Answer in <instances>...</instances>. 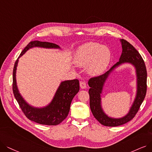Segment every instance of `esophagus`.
<instances>
[{
  "label": "esophagus",
  "instance_id": "1",
  "mask_svg": "<svg viewBox=\"0 0 152 152\" xmlns=\"http://www.w3.org/2000/svg\"><path fill=\"white\" fill-rule=\"evenodd\" d=\"M80 87L81 88H86L87 87L86 83L83 81H81L80 82Z\"/></svg>",
  "mask_w": 152,
  "mask_h": 152
}]
</instances>
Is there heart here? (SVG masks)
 <instances>
[{"mask_svg":"<svg viewBox=\"0 0 152 152\" xmlns=\"http://www.w3.org/2000/svg\"><path fill=\"white\" fill-rule=\"evenodd\" d=\"M110 59L111 52L108 47L91 42L78 48L74 57V62L80 66L88 64L87 70L89 74L98 75L105 70Z\"/></svg>","mask_w":152,"mask_h":152,"instance_id":"heart-1","label":"heart"}]
</instances>
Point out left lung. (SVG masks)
Segmentation results:
<instances>
[{
	"label": "left lung",
	"mask_w": 152,
	"mask_h": 152,
	"mask_svg": "<svg viewBox=\"0 0 152 152\" xmlns=\"http://www.w3.org/2000/svg\"><path fill=\"white\" fill-rule=\"evenodd\" d=\"M122 53L119 61L105 74L90 78L88 83L90 88L88 90L90 96V107L94 117L103 125L107 126H117L129 122L135 117L147 93V72L144 60L135 47L126 40L121 39ZM130 63L135 66L137 77V94L129 113L121 119L108 118L102 110L101 107L100 94L104 82L114 68L123 63Z\"/></svg>",
	"instance_id": "8db88e82"
}]
</instances>
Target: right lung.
<instances>
[{
	"label": "right lung",
	"mask_w": 152,
	"mask_h": 152,
	"mask_svg": "<svg viewBox=\"0 0 152 152\" xmlns=\"http://www.w3.org/2000/svg\"><path fill=\"white\" fill-rule=\"evenodd\" d=\"M34 47L60 48L58 45L50 42H40L39 40L30 42L22 50L14 64L12 82L13 93L22 111L28 119L42 125H57L61 123L67 117L70 111L72 100L79 91V81L77 79H74L62 82L57 90L52 102L46 107L37 108L28 105L23 99L17 89L15 73L19 61L18 59L30 48Z\"/></svg>",
	"instance_id": "right-lung-1"
}]
</instances>
